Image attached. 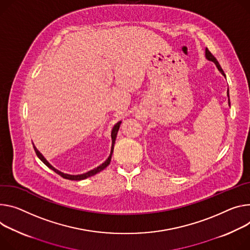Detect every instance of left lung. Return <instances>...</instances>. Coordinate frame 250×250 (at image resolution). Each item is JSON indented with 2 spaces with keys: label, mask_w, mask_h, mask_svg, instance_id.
I'll use <instances>...</instances> for the list:
<instances>
[{
  "label": "left lung",
  "mask_w": 250,
  "mask_h": 250,
  "mask_svg": "<svg viewBox=\"0 0 250 250\" xmlns=\"http://www.w3.org/2000/svg\"><path fill=\"white\" fill-rule=\"evenodd\" d=\"M206 56H207V59L208 60H209V61H211V62H213L215 64H216V66H217V69L221 72V74L225 77V74H224V72H223V70L221 69V66H220V64H219V62H218V61L216 60V58L211 54V52L207 48L206 49ZM228 97H229V104H230V101H229V89H228Z\"/></svg>",
  "instance_id": "1"
}]
</instances>
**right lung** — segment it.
Returning a JSON list of instances; mask_svg holds the SVG:
<instances>
[{
    "mask_svg": "<svg viewBox=\"0 0 250 250\" xmlns=\"http://www.w3.org/2000/svg\"><path fill=\"white\" fill-rule=\"evenodd\" d=\"M121 124H122V122H119L115 126H113V128H112V131H111V140H112V146H111V149H110V154H109V156H108V158L107 160L103 164V165H101L100 167H98L97 168H95V169H92V170H89V171H87V172H85V173H83V174H78V175H72V174H66V173H63V172H62V171H60V170H58V169H56L53 166H51L50 164H49V162L46 160V158L43 157V155L37 149V147L34 146V149H35V151H36V154L38 155V157L40 158V160L46 165L48 167H50L51 169H53L56 173H58L59 175H61L62 177H63V178H65V179H70V180H82V179H84V178H86V177H89V176H93V175H95V174H97L98 172H100V171H102V170H104L108 165H109V163H110V160H111V154H112V151H113V145H115V143H116V138H117V134H118V131H119V128H120V125H121Z\"/></svg>",
    "mask_w": 250,
    "mask_h": 250,
    "instance_id": "right-lung-1",
    "label": "right lung"
}]
</instances>
